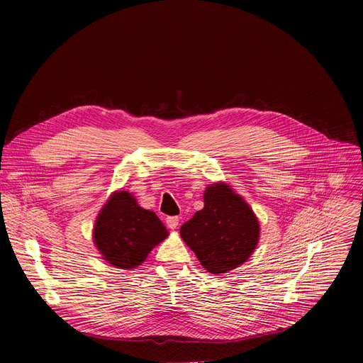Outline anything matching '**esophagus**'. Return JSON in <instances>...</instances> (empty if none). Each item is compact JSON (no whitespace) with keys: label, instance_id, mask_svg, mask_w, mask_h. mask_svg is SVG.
Masks as SVG:
<instances>
[{"label":"esophagus","instance_id":"34e87169","mask_svg":"<svg viewBox=\"0 0 363 363\" xmlns=\"http://www.w3.org/2000/svg\"><path fill=\"white\" fill-rule=\"evenodd\" d=\"M178 224H179V218H178V217H168V218H167V225H168V228L175 230V228L178 227Z\"/></svg>","mask_w":363,"mask_h":363}]
</instances>
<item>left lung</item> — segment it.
Wrapping results in <instances>:
<instances>
[{
    "mask_svg": "<svg viewBox=\"0 0 363 363\" xmlns=\"http://www.w3.org/2000/svg\"><path fill=\"white\" fill-rule=\"evenodd\" d=\"M185 244L211 274H225L244 264L260 240V223L248 202L227 182L203 191V208L181 230Z\"/></svg>",
    "mask_w": 363,
    "mask_h": 363,
    "instance_id": "left-lung-1",
    "label": "left lung"
}]
</instances>
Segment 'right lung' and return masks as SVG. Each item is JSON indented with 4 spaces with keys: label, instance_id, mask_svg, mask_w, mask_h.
<instances>
[{
    "label": "right lung",
    "instance_id": "right-lung-1",
    "mask_svg": "<svg viewBox=\"0 0 363 363\" xmlns=\"http://www.w3.org/2000/svg\"><path fill=\"white\" fill-rule=\"evenodd\" d=\"M169 235L153 211L145 210L129 191H115L99 211L93 227V242L108 264L132 270Z\"/></svg>",
    "mask_w": 363,
    "mask_h": 363
}]
</instances>
